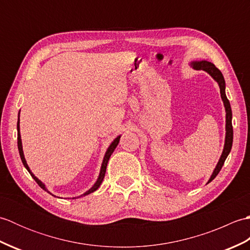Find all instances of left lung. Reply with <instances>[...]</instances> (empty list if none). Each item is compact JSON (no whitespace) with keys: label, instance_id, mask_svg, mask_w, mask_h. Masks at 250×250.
I'll use <instances>...</instances> for the list:
<instances>
[{"label":"left lung","instance_id":"8db88e82","mask_svg":"<svg viewBox=\"0 0 250 250\" xmlns=\"http://www.w3.org/2000/svg\"><path fill=\"white\" fill-rule=\"evenodd\" d=\"M192 66L196 70H203L205 72H207L209 74V75L213 77L215 81L218 83L219 84V88H220V94H221V99L224 101V104H225V107H226V143H225V148H224V151H222V155L219 159V162L217 164L216 168L214 169V173L211 175L208 183H210L211 180H213L218 173L220 172V169L224 166V163L226 161V159L229 155L230 151H231V148H232V143H233V126H232V110H231V106H230V102L229 100L227 99V95H226V82H225V78L222 76L221 72L217 68L213 63L210 62H207V61H199V62H192L191 63Z\"/></svg>","mask_w":250,"mask_h":250}]
</instances>
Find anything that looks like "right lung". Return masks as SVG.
<instances>
[{"mask_svg": "<svg viewBox=\"0 0 250 250\" xmlns=\"http://www.w3.org/2000/svg\"><path fill=\"white\" fill-rule=\"evenodd\" d=\"M17 130H18V137H17V140H18V150H19V155H20V158H21V161H22V163H23V166H24V167L28 169V172L31 174V176L33 177V179L35 180V182L37 183V185L40 186V187L42 188V189H44L45 191H47V192L48 193H50L48 190L46 189V187H45V185L41 182V180H39L37 179L33 174L31 173V171H30V168H29V167H28V164H26V161H25V159H24V156H23V151H22V144H21V137H20V132H19V119H18V122H17ZM119 140H120V136H118V137H116V139L114 140V142L111 143L110 144V146L108 147V149H107V151H106V153H105V156H104V160H103V163H102V167H101V172H100V175H99V178H98V180H97V183L94 184V186L93 187L91 188V189H89L86 193H83V195H87V194H89V193H91V192H93V191H95L97 190L99 187H100V185L102 184V182H103V178H104V176H105V172H106V167H107V163H108V160H109V158H110V156H111V153L114 152V150H115V148L117 147V145H118V143H119ZM51 194V193H50ZM51 195H54V194H51ZM55 196V195H54ZM82 196V195H81ZM74 199V198H73Z\"/></svg>", "mask_w": 250, "mask_h": 250, "instance_id": "add662e5", "label": "right lung"}]
</instances>
